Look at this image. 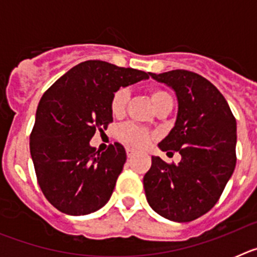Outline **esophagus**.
Returning a JSON list of instances; mask_svg holds the SVG:
<instances>
[{"instance_id": "34e87169", "label": "esophagus", "mask_w": 257, "mask_h": 257, "mask_svg": "<svg viewBox=\"0 0 257 257\" xmlns=\"http://www.w3.org/2000/svg\"><path fill=\"white\" fill-rule=\"evenodd\" d=\"M126 154H127V157H128V158H133L134 156H135V151H133V149L131 148H127L126 149Z\"/></svg>"}]
</instances>
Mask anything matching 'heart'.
Listing matches in <instances>:
<instances>
[{
	"instance_id": "heart-1",
	"label": "heart",
	"mask_w": 257,
	"mask_h": 257,
	"mask_svg": "<svg viewBox=\"0 0 257 257\" xmlns=\"http://www.w3.org/2000/svg\"><path fill=\"white\" fill-rule=\"evenodd\" d=\"M149 95H151V100L153 103L154 108L161 105L163 101L172 100L171 95L169 92L158 87L152 88L151 91H149ZM128 99H130V92H128L127 88H119V90H117L112 95V99H110V112L113 113V115H117L118 117V115L123 114L127 103H128ZM153 138V133H151V131L144 128V127L131 123V122L123 123L118 128V139L121 140L123 144L131 147V148H147L152 143Z\"/></svg>"
}]
</instances>
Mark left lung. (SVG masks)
Listing matches in <instances>:
<instances>
[{
    "label": "left lung",
    "mask_w": 257,
    "mask_h": 257,
    "mask_svg": "<svg viewBox=\"0 0 257 257\" xmlns=\"http://www.w3.org/2000/svg\"><path fill=\"white\" fill-rule=\"evenodd\" d=\"M176 92L175 126L158 144L163 152H179V165L152 157L144 175L149 206L171 221L187 222L216 205L237 162V122L228 101L205 77L175 69L149 73Z\"/></svg>",
    "instance_id": "1"
}]
</instances>
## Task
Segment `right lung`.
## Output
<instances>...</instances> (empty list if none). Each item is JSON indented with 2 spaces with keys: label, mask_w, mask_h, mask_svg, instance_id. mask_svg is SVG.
Listing matches in <instances>:
<instances>
[{
  "label": "right lung",
  "mask_w": 257,
  "mask_h": 257,
  "mask_svg": "<svg viewBox=\"0 0 257 257\" xmlns=\"http://www.w3.org/2000/svg\"><path fill=\"white\" fill-rule=\"evenodd\" d=\"M149 73L101 60L68 70L42 95L31 133V156L47 201L68 215H87L112 196L126 162L119 143L99 152L90 147L97 130L113 122L110 99L119 87Z\"/></svg>",
  "instance_id": "add662e5"
}]
</instances>
